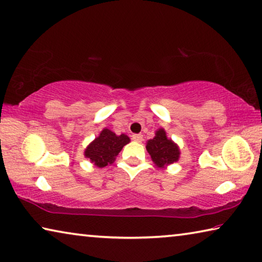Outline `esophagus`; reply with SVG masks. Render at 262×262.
I'll return each mask as SVG.
<instances>
[{
  "mask_svg": "<svg viewBox=\"0 0 262 262\" xmlns=\"http://www.w3.org/2000/svg\"><path fill=\"white\" fill-rule=\"evenodd\" d=\"M132 140L135 141V142H142L143 136L140 135V134H135V135L132 136Z\"/></svg>",
  "mask_w": 262,
  "mask_h": 262,
  "instance_id": "34e87169",
  "label": "esophagus"
}]
</instances>
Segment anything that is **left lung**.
Wrapping results in <instances>:
<instances>
[{"label":"left lung","mask_w":262,"mask_h":262,"mask_svg":"<svg viewBox=\"0 0 262 262\" xmlns=\"http://www.w3.org/2000/svg\"><path fill=\"white\" fill-rule=\"evenodd\" d=\"M147 150L151 156L157 167L162 168L164 164H171L180 157V150L171 140L167 138V134L163 129L156 132V136L152 140H149L147 143Z\"/></svg>","instance_id":"1"}]
</instances>
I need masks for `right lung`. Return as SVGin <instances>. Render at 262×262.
<instances>
[{
    "label": "right lung",
    "instance_id": "obj_1",
    "mask_svg": "<svg viewBox=\"0 0 262 262\" xmlns=\"http://www.w3.org/2000/svg\"><path fill=\"white\" fill-rule=\"evenodd\" d=\"M127 135H115L110 129H103L85 150V156L99 168L113 163L123 146L129 142Z\"/></svg>",
    "mask_w": 262,
    "mask_h": 262
}]
</instances>
